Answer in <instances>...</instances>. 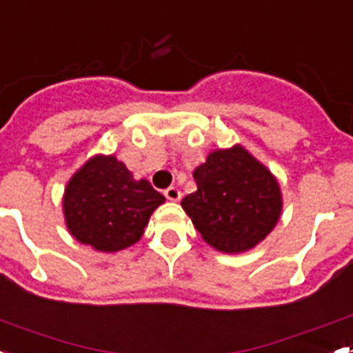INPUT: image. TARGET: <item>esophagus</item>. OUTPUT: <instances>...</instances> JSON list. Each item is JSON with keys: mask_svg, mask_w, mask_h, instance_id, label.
I'll list each match as a JSON object with an SVG mask.
<instances>
[{"mask_svg": "<svg viewBox=\"0 0 353 353\" xmlns=\"http://www.w3.org/2000/svg\"><path fill=\"white\" fill-rule=\"evenodd\" d=\"M164 194H165V198H168V200H171V202H179L180 196H182V193H180V189L173 188V185L165 189Z\"/></svg>", "mask_w": 353, "mask_h": 353, "instance_id": "esophagus-1", "label": "esophagus"}]
</instances>
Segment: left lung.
Wrapping results in <instances>:
<instances>
[{
  "label": "left lung",
  "mask_w": 353,
  "mask_h": 353,
  "mask_svg": "<svg viewBox=\"0 0 353 353\" xmlns=\"http://www.w3.org/2000/svg\"><path fill=\"white\" fill-rule=\"evenodd\" d=\"M193 176L198 189L182 208L214 249L227 254L252 249L278 223L283 205L278 180L243 145L211 151Z\"/></svg>",
  "instance_id": "1"
}]
</instances>
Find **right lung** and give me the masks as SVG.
<instances>
[{
    "mask_svg": "<svg viewBox=\"0 0 353 353\" xmlns=\"http://www.w3.org/2000/svg\"><path fill=\"white\" fill-rule=\"evenodd\" d=\"M164 200L113 155H95L66 183L63 211L75 240L101 252H117L141 240Z\"/></svg>",
    "mask_w": 353,
    "mask_h": 353,
    "instance_id": "right-lung-1",
    "label": "right lung"
}]
</instances>
